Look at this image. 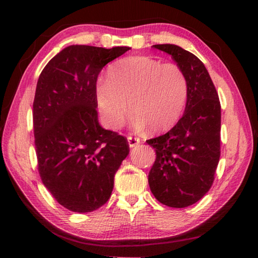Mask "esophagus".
<instances>
[{"instance_id": "esophagus-1", "label": "esophagus", "mask_w": 258, "mask_h": 258, "mask_svg": "<svg viewBox=\"0 0 258 258\" xmlns=\"http://www.w3.org/2000/svg\"><path fill=\"white\" fill-rule=\"evenodd\" d=\"M127 142H128V146L131 147V148H133V147H135V146H138L139 143H140V139L139 138H133V137H130L127 138Z\"/></svg>"}]
</instances>
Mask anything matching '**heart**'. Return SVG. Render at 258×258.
<instances>
[{"label":"heart","mask_w":258,"mask_h":258,"mask_svg":"<svg viewBox=\"0 0 258 258\" xmlns=\"http://www.w3.org/2000/svg\"><path fill=\"white\" fill-rule=\"evenodd\" d=\"M186 98L187 81L182 69L148 55L117 61L109 68L107 80L100 78L95 85L99 112L111 130L124 125L128 101L135 130L163 132L180 118Z\"/></svg>","instance_id":"b5f03b06"}]
</instances>
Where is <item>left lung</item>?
<instances>
[{
	"instance_id": "8db88e82",
	"label": "left lung",
	"mask_w": 258,
	"mask_h": 258,
	"mask_svg": "<svg viewBox=\"0 0 258 258\" xmlns=\"http://www.w3.org/2000/svg\"><path fill=\"white\" fill-rule=\"evenodd\" d=\"M171 54L187 81L182 118L164 135L148 140L156 150L149 172L150 190L159 203L184 208L202 199L214 182L221 155V103L206 67L174 44H156Z\"/></svg>"
}]
</instances>
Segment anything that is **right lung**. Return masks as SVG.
I'll return each instance as SVG.
<instances>
[{
  "label": "right lung",
  "mask_w": 258,
  "mask_h": 258,
  "mask_svg": "<svg viewBox=\"0 0 258 258\" xmlns=\"http://www.w3.org/2000/svg\"><path fill=\"white\" fill-rule=\"evenodd\" d=\"M128 50L67 46L38 77L33 103L38 173L53 198L72 212H93L108 202L130 152L127 140L100 126L95 100L101 69Z\"/></svg>",
  "instance_id": "right-lung-1"
}]
</instances>
